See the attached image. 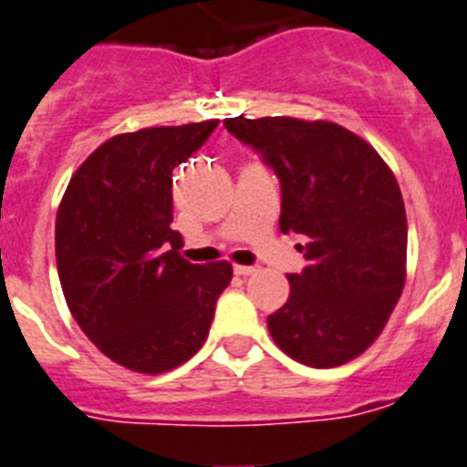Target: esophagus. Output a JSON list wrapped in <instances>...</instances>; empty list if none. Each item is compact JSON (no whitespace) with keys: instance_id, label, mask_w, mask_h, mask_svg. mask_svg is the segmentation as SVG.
<instances>
[{"instance_id":"34e87169","label":"esophagus","mask_w":467,"mask_h":467,"mask_svg":"<svg viewBox=\"0 0 467 467\" xmlns=\"http://www.w3.org/2000/svg\"><path fill=\"white\" fill-rule=\"evenodd\" d=\"M234 272H236L238 276H250V274L257 272V266H250V265H236V266H234Z\"/></svg>"}]
</instances>
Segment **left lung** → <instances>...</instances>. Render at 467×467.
<instances>
[{
  "label": "left lung",
  "mask_w": 467,
  "mask_h": 467,
  "mask_svg": "<svg viewBox=\"0 0 467 467\" xmlns=\"http://www.w3.org/2000/svg\"><path fill=\"white\" fill-rule=\"evenodd\" d=\"M281 179L283 234L306 236L288 302L266 318L274 342L312 368H333L378 340L406 283V210L378 150L328 119L226 118Z\"/></svg>",
  "instance_id": "obj_1"
}]
</instances>
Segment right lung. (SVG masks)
<instances>
[{
	"instance_id": "add662e5",
	"label": "right lung",
	"mask_w": 467,
	"mask_h": 467,
	"mask_svg": "<svg viewBox=\"0 0 467 467\" xmlns=\"http://www.w3.org/2000/svg\"><path fill=\"white\" fill-rule=\"evenodd\" d=\"M217 119L146 127L103 141L70 177L56 214L67 309L110 361L167 373L202 348L231 262L191 265L172 231V170Z\"/></svg>"
}]
</instances>
